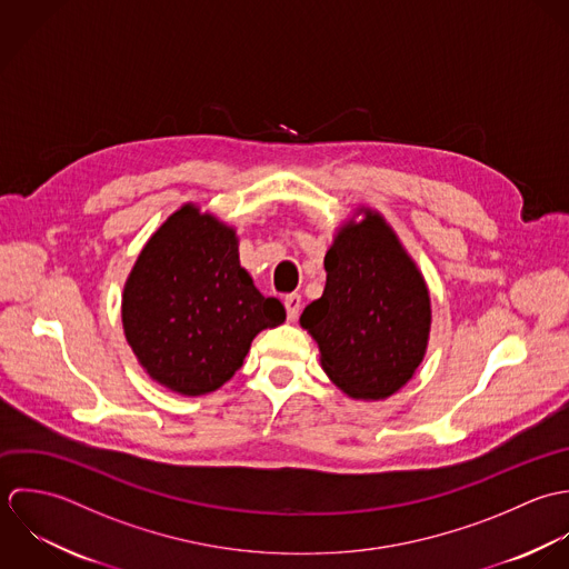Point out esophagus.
<instances>
[{
	"label": "esophagus",
	"instance_id": "1",
	"mask_svg": "<svg viewBox=\"0 0 569 569\" xmlns=\"http://www.w3.org/2000/svg\"><path fill=\"white\" fill-rule=\"evenodd\" d=\"M283 306H286L288 319H290V321H297V317H299V312H301V297H299V295H286V297H283Z\"/></svg>",
	"mask_w": 569,
	"mask_h": 569
}]
</instances>
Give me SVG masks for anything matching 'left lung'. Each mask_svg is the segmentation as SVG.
<instances>
[{
    "label": "left lung",
    "mask_w": 569,
    "mask_h": 569,
    "mask_svg": "<svg viewBox=\"0 0 569 569\" xmlns=\"http://www.w3.org/2000/svg\"><path fill=\"white\" fill-rule=\"evenodd\" d=\"M326 288L299 323L319 345L328 378L353 400L400 391L425 360L431 335L429 286L389 222L358 207L323 259Z\"/></svg>",
    "instance_id": "8db88e82"
}]
</instances>
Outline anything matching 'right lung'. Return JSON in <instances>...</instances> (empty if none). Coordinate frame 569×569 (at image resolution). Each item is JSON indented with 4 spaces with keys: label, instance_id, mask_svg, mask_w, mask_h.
<instances>
[{
    "label": "right lung",
    "instance_id": "obj_1",
    "mask_svg": "<svg viewBox=\"0 0 569 569\" xmlns=\"http://www.w3.org/2000/svg\"><path fill=\"white\" fill-rule=\"evenodd\" d=\"M120 319L147 376L196 398L228 382L252 339L286 321V308L241 268L234 227L187 202L142 246Z\"/></svg>",
    "mask_w": 569,
    "mask_h": 569
}]
</instances>
